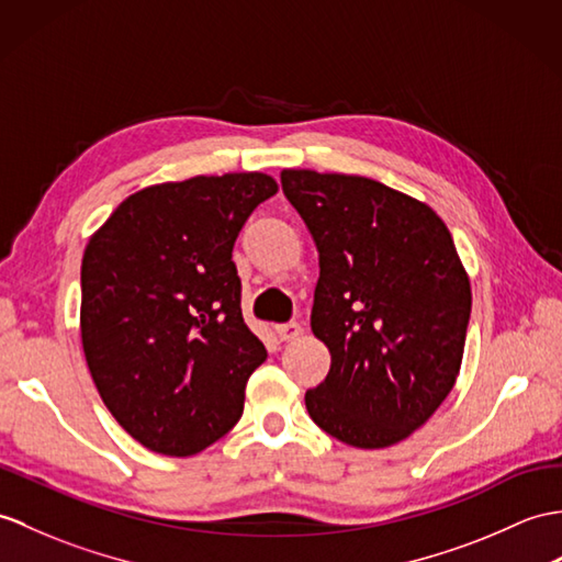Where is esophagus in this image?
Here are the masks:
<instances>
[{
  "label": "esophagus",
  "instance_id": "esophagus-1",
  "mask_svg": "<svg viewBox=\"0 0 562 562\" xmlns=\"http://www.w3.org/2000/svg\"><path fill=\"white\" fill-rule=\"evenodd\" d=\"M276 333H278L282 342H292V340H296L299 335H302V325H299V323H282V325H278Z\"/></svg>",
  "mask_w": 562,
  "mask_h": 562
}]
</instances>
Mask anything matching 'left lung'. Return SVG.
Returning <instances> with one entry per match:
<instances>
[{
	"instance_id": "left-lung-1",
	"label": "left lung",
	"mask_w": 562,
	"mask_h": 562,
	"mask_svg": "<svg viewBox=\"0 0 562 562\" xmlns=\"http://www.w3.org/2000/svg\"><path fill=\"white\" fill-rule=\"evenodd\" d=\"M318 249L311 330L330 351L306 409L325 434L378 450L409 438L458 381L472 286L434 207L359 175L282 169Z\"/></svg>"
}]
</instances>
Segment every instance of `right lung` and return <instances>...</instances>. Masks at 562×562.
<instances>
[{"label": "right lung", "instance_id": "add662e5", "mask_svg": "<svg viewBox=\"0 0 562 562\" xmlns=\"http://www.w3.org/2000/svg\"><path fill=\"white\" fill-rule=\"evenodd\" d=\"M276 193L263 172L165 181L128 195L88 239L86 363L143 448L189 458L241 419L246 381L268 351L244 323L232 249Z\"/></svg>", "mask_w": 562, "mask_h": 562}]
</instances>
